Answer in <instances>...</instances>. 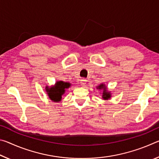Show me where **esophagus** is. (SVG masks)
Segmentation results:
<instances>
[{
	"instance_id": "esophagus-1",
	"label": "esophagus",
	"mask_w": 159,
	"mask_h": 159,
	"mask_svg": "<svg viewBox=\"0 0 159 159\" xmlns=\"http://www.w3.org/2000/svg\"><path fill=\"white\" fill-rule=\"evenodd\" d=\"M86 83H87V80H86L85 79H83L80 80V85H81L84 86L86 84Z\"/></svg>"
}]
</instances>
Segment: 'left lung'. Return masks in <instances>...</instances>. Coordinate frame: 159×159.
Here are the masks:
<instances>
[{
  "instance_id": "8db88e82",
  "label": "left lung",
  "mask_w": 159,
  "mask_h": 159,
  "mask_svg": "<svg viewBox=\"0 0 159 159\" xmlns=\"http://www.w3.org/2000/svg\"><path fill=\"white\" fill-rule=\"evenodd\" d=\"M97 89L99 90H103V93H102V98H103L104 100L105 99H109L111 98V93L108 92V90H107V88L104 84H100L98 87H97Z\"/></svg>"
}]
</instances>
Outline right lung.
<instances>
[{"label":"right lung","instance_id":"1","mask_svg":"<svg viewBox=\"0 0 159 159\" xmlns=\"http://www.w3.org/2000/svg\"><path fill=\"white\" fill-rule=\"evenodd\" d=\"M71 86V83L68 82H64L62 80L57 81L55 85L45 87L47 94L49 98L53 102H58L61 100V96H62L65 90Z\"/></svg>","mask_w":159,"mask_h":159}]
</instances>
